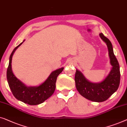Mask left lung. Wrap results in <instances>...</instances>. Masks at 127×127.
Instances as JSON below:
<instances>
[{
    "instance_id": "1",
    "label": "left lung",
    "mask_w": 127,
    "mask_h": 127,
    "mask_svg": "<svg viewBox=\"0 0 127 127\" xmlns=\"http://www.w3.org/2000/svg\"><path fill=\"white\" fill-rule=\"evenodd\" d=\"M99 36L106 43L109 52L111 70L103 81L98 83L89 81L81 71L76 69L75 76L76 88L82 96L92 101L101 102L108 99L119 88L120 81V66L113 52V46L102 33Z\"/></svg>"
}]
</instances>
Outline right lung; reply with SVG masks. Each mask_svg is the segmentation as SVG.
<instances>
[{
  "mask_svg": "<svg viewBox=\"0 0 127 127\" xmlns=\"http://www.w3.org/2000/svg\"><path fill=\"white\" fill-rule=\"evenodd\" d=\"M23 41L14 48L9 59V64L7 71V79L14 97L19 101L30 105H36L44 102L54 93L56 89L57 77L63 71L64 67L52 71L43 83L36 86H28L15 76L12 70V58L14 52Z\"/></svg>",
  "mask_w": 127,
  "mask_h": 127,
  "instance_id": "obj_1",
  "label": "right lung"
}]
</instances>
